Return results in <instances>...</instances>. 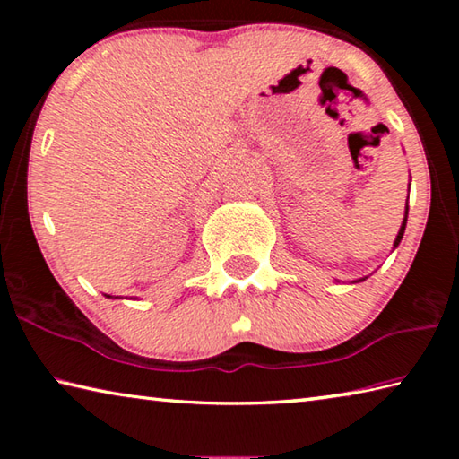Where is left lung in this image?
<instances>
[{"mask_svg":"<svg viewBox=\"0 0 459 459\" xmlns=\"http://www.w3.org/2000/svg\"><path fill=\"white\" fill-rule=\"evenodd\" d=\"M407 214H409V206L405 208V219H403V224H401V229H399V235H397V238H394V248L399 247V243H401L403 235H405V227H407ZM359 281H362V279H359Z\"/></svg>","mask_w":459,"mask_h":459,"instance_id":"obj_1","label":"left lung"}]
</instances>
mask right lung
<instances>
[{
    "label": "right lung",
    "mask_w": 459,
    "mask_h": 459,
    "mask_svg": "<svg viewBox=\"0 0 459 459\" xmlns=\"http://www.w3.org/2000/svg\"><path fill=\"white\" fill-rule=\"evenodd\" d=\"M107 298H113V295H107Z\"/></svg>",
    "instance_id": "add662e5"
}]
</instances>
